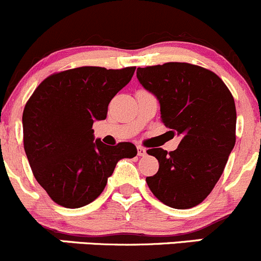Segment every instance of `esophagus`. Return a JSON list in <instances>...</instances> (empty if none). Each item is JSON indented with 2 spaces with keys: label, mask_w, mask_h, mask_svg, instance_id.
I'll return each instance as SVG.
<instances>
[{
  "label": "esophagus",
  "mask_w": 261,
  "mask_h": 261,
  "mask_svg": "<svg viewBox=\"0 0 261 261\" xmlns=\"http://www.w3.org/2000/svg\"><path fill=\"white\" fill-rule=\"evenodd\" d=\"M138 155L139 156H145L146 149H144L143 146H138Z\"/></svg>",
  "instance_id": "1"
}]
</instances>
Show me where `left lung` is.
<instances>
[{"label": "left lung", "instance_id": "left-lung-1", "mask_svg": "<svg viewBox=\"0 0 261 261\" xmlns=\"http://www.w3.org/2000/svg\"><path fill=\"white\" fill-rule=\"evenodd\" d=\"M136 77L159 101L164 125L181 138L174 151L147 150L159 162L147 186L167 206L192 208L211 193L235 146L232 94L217 74L189 63L138 68Z\"/></svg>", "mask_w": 261, "mask_h": 261}]
</instances>
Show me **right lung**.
<instances>
[{"label": "right lung", "mask_w": 261, "mask_h": 261, "mask_svg": "<svg viewBox=\"0 0 261 261\" xmlns=\"http://www.w3.org/2000/svg\"><path fill=\"white\" fill-rule=\"evenodd\" d=\"M135 67H81L39 84L22 114L23 147L38 183L55 203L80 208L103 192L118 160L138 154L131 143L94 141V121L105 120L111 99Z\"/></svg>", "instance_id": "obj_1"}]
</instances>
